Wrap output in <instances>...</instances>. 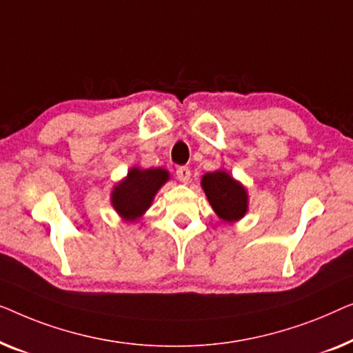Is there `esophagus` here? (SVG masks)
Masks as SVG:
<instances>
[{"mask_svg":"<svg viewBox=\"0 0 353 353\" xmlns=\"http://www.w3.org/2000/svg\"><path fill=\"white\" fill-rule=\"evenodd\" d=\"M190 170H188L187 166H179L177 170H176V176H177V179L181 182H183V183H187L188 181H190Z\"/></svg>","mask_w":353,"mask_h":353,"instance_id":"esophagus-1","label":"esophagus"}]
</instances>
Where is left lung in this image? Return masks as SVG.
<instances>
[{"label": "left lung", "mask_w": 353, "mask_h": 353, "mask_svg": "<svg viewBox=\"0 0 353 353\" xmlns=\"http://www.w3.org/2000/svg\"><path fill=\"white\" fill-rule=\"evenodd\" d=\"M201 185L212 210L222 221L233 222L245 216L248 210L246 190L227 172H208L201 179Z\"/></svg>", "instance_id": "1"}]
</instances>
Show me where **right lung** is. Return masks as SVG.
Here are the masks:
<instances>
[{
    "mask_svg": "<svg viewBox=\"0 0 353 353\" xmlns=\"http://www.w3.org/2000/svg\"><path fill=\"white\" fill-rule=\"evenodd\" d=\"M170 174L161 168L139 170L134 168L128 172V177L118 183L112 193V205L118 214L126 221H136L152 205L153 196Z\"/></svg>",
    "mask_w": 353,
    "mask_h": 353,
    "instance_id": "1",
    "label": "right lung"
}]
</instances>
